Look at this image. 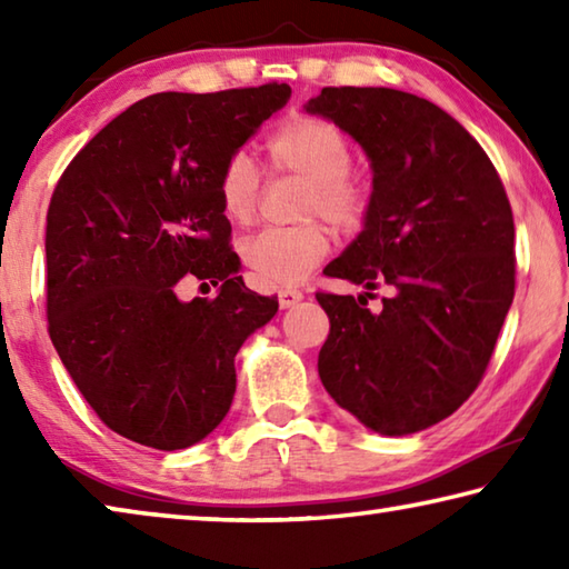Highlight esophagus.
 I'll list each match as a JSON object with an SVG mask.
<instances>
[{"instance_id": "esophagus-1", "label": "esophagus", "mask_w": 569, "mask_h": 569, "mask_svg": "<svg viewBox=\"0 0 569 569\" xmlns=\"http://www.w3.org/2000/svg\"><path fill=\"white\" fill-rule=\"evenodd\" d=\"M301 298L303 291H298V288H281V291H278V303H281V308H291L301 301Z\"/></svg>"}]
</instances>
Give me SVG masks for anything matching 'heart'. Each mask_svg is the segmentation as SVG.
Wrapping results in <instances>:
<instances>
[{"label":"heart","instance_id":"b5f03b06","mask_svg":"<svg viewBox=\"0 0 569 569\" xmlns=\"http://www.w3.org/2000/svg\"><path fill=\"white\" fill-rule=\"evenodd\" d=\"M266 156L278 172L311 182L306 216H323L333 228L356 230L371 208V188L351 170L353 152L333 122L316 114H291L268 134ZM216 196L230 223L246 226L258 208V170L246 152H233L218 170ZM331 253V236L321 223L266 228L243 243V261L268 286L306 281Z\"/></svg>","mask_w":569,"mask_h":569}]
</instances>
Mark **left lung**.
<instances>
[{
	"mask_svg": "<svg viewBox=\"0 0 569 569\" xmlns=\"http://www.w3.org/2000/svg\"><path fill=\"white\" fill-rule=\"evenodd\" d=\"M308 112L361 142L373 168L361 236L326 266L373 296L319 291L329 339L319 377L336 403L387 437L447 419L485 377L515 298L512 206L479 142L417 94L323 88Z\"/></svg>",
	"mask_w": 569,
	"mask_h": 569,
	"instance_id": "obj_1",
	"label": "left lung"
}]
</instances>
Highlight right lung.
Returning a JSON list of instances; mask_svg holds the SVG:
<instances>
[{"label": "right lung", "instance_id": "add662e5", "mask_svg": "<svg viewBox=\"0 0 569 569\" xmlns=\"http://www.w3.org/2000/svg\"><path fill=\"white\" fill-rule=\"evenodd\" d=\"M288 84L130 104L72 158L47 210V331L104 427L172 451L213 431L233 359L278 311L243 283L220 210L223 162L281 110ZM182 274L221 283L182 305Z\"/></svg>", "mask_w": 569, "mask_h": 569}]
</instances>
